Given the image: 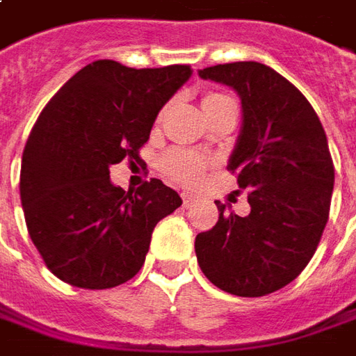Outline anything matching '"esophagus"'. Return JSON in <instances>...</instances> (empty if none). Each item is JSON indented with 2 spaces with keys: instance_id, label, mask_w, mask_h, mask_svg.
I'll use <instances>...</instances> for the list:
<instances>
[{
  "instance_id": "34e87169",
  "label": "esophagus",
  "mask_w": 356,
  "mask_h": 356,
  "mask_svg": "<svg viewBox=\"0 0 356 356\" xmlns=\"http://www.w3.org/2000/svg\"><path fill=\"white\" fill-rule=\"evenodd\" d=\"M182 202L184 207H192L193 203L197 202V197H195L193 193H182Z\"/></svg>"
}]
</instances>
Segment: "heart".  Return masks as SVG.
<instances>
[{
  "instance_id": "b5f03b06",
  "label": "heart",
  "mask_w": 356,
  "mask_h": 356,
  "mask_svg": "<svg viewBox=\"0 0 356 356\" xmlns=\"http://www.w3.org/2000/svg\"><path fill=\"white\" fill-rule=\"evenodd\" d=\"M225 102H232L229 97L219 95V92H205L202 99L203 112H207L211 108H217ZM209 161L203 154L188 149H172L163 156V172L172 178L176 182L182 184H195L202 178L203 170L207 168Z\"/></svg>"
}]
</instances>
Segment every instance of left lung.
I'll return each mask as SVG.
<instances>
[{
  "mask_svg": "<svg viewBox=\"0 0 356 356\" xmlns=\"http://www.w3.org/2000/svg\"><path fill=\"white\" fill-rule=\"evenodd\" d=\"M242 100V127L229 170L248 190L250 213H227L195 236L205 277L236 296H266L295 281L320 244L332 203L333 161L312 104L293 83L257 61L200 70Z\"/></svg>",
  "mask_w": 356,
  "mask_h": 356,
  "instance_id": "left-lung-1",
  "label": "left lung"
}]
</instances>
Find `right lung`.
<instances>
[{
  "mask_svg": "<svg viewBox=\"0 0 356 356\" xmlns=\"http://www.w3.org/2000/svg\"><path fill=\"white\" fill-rule=\"evenodd\" d=\"M190 77V65L92 61L40 112L19 188L31 240L63 283L112 289L129 281L145 264L156 222L182 205L156 178L124 192L110 182V166L141 163L161 108Z\"/></svg>",
  "mask_w": 356,
  "mask_h": 356,
  "instance_id": "obj_1",
  "label": "right lung"
}]
</instances>
